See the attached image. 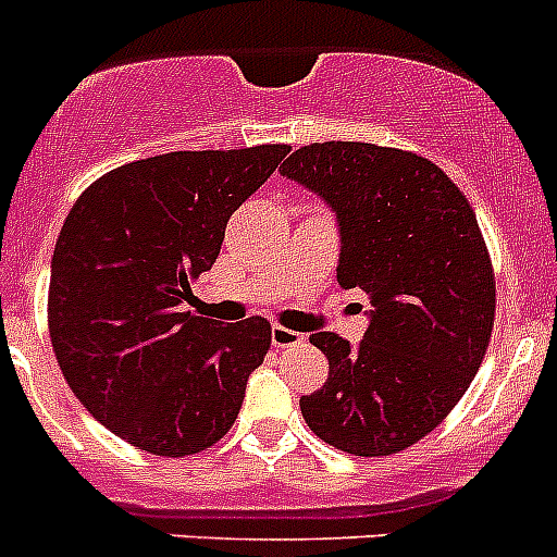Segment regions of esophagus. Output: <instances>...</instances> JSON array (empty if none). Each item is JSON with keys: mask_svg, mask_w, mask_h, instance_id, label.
<instances>
[{"mask_svg": "<svg viewBox=\"0 0 557 557\" xmlns=\"http://www.w3.org/2000/svg\"><path fill=\"white\" fill-rule=\"evenodd\" d=\"M270 342H273L275 348H293V345H300V342H304V334H298V331L293 329H284V325H273Z\"/></svg>", "mask_w": 557, "mask_h": 557, "instance_id": "obj_1", "label": "esophagus"}]
</instances>
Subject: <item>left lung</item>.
Here are the masks:
<instances>
[{
  "instance_id": "obj_1",
  "label": "left lung",
  "mask_w": 557,
  "mask_h": 557,
  "mask_svg": "<svg viewBox=\"0 0 557 557\" xmlns=\"http://www.w3.org/2000/svg\"><path fill=\"white\" fill-rule=\"evenodd\" d=\"M282 173L334 209L336 282L372 304L359 345L309 336L329 381L300 397V414L336 450H406L450 414L486 356L494 270L475 212L431 160L375 143H312Z\"/></svg>"
}]
</instances>
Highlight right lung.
<instances>
[{"mask_svg": "<svg viewBox=\"0 0 557 557\" xmlns=\"http://www.w3.org/2000/svg\"><path fill=\"white\" fill-rule=\"evenodd\" d=\"M287 146L171 151L104 173L60 228L49 336L71 392L115 436L154 456L212 447L234 425L270 323L187 312L234 209Z\"/></svg>", "mask_w": 557, "mask_h": 557, "instance_id": "1", "label": "right lung"}]
</instances>
